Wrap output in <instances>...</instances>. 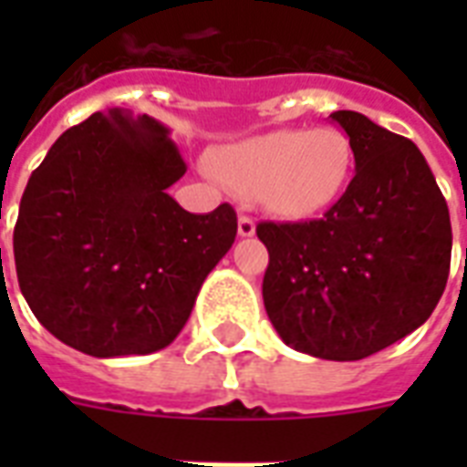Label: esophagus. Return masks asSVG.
<instances>
[{"instance_id": "34e87169", "label": "esophagus", "mask_w": 467, "mask_h": 467, "mask_svg": "<svg viewBox=\"0 0 467 467\" xmlns=\"http://www.w3.org/2000/svg\"><path fill=\"white\" fill-rule=\"evenodd\" d=\"M237 233H240V237H254V220L249 218V215H240V220H237Z\"/></svg>"}]
</instances>
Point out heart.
<instances>
[{
	"label": "heart",
	"instance_id": "b5f03b06",
	"mask_svg": "<svg viewBox=\"0 0 467 467\" xmlns=\"http://www.w3.org/2000/svg\"><path fill=\"white\" fill-rule=\"evenodd\" d=\"M354 167V142L329 126L271 130L215 152V169L227 183L252 193L284 220H310L332 211L347 193Z\"/></svg>",
	"mask_w": 467,
	"mask_h": 467
}]
</instances>
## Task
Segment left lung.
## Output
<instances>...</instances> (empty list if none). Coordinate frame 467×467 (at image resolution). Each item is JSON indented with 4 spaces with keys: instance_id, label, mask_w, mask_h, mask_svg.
<instances>
[{
    "instance_id": "left-lung-1",
    "label": "left lung",
    "mask_w": 467,
    "mask_h": 467,
    "mask_svg": "<svg viewBox=\"0 0 467 467\" xmlns=\"http://www.w3.org/2000/svg\"><path fill=\"white\" fill-rule=\"evenodd\" d=\"M356 176L310 223H259L269 249L264 307L278 337L327 361H358L421 327L451 269V218L412 140L363 113L334 111Z\"/></svg>"
}]
</instances>
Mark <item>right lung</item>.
Instances as JSON below:
<instances>
[{"instance_id":"right-lung-1","label":"right lung","mask_w":467,"mask_h":467,"mask_svg":"<svg viewBox=\"0 0 467 467\" xmlns=\"http://www.w3.org/2000/svg\"><path fill=\"white\" fill-rule=\"evenodd\" d=\"M183 174L169 128L126 109L91 113L47 150L21 196L14 262L62 344L119 358L179 337L237 234L233 205L196 215L169 196Z\"/></svg>"}]
</instances>
